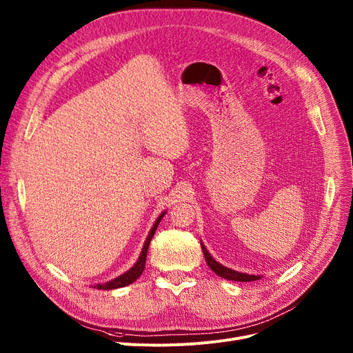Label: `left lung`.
Masks as SVG:
<instances>
[{"label": "left lung", "instance_id": "8db88e82", "mask_svg": "<svg viewBox=\"0 0 353 353\" xmlns=\"http://www.w3.org/2000/svg\"><path fill=\"white\" fill-rule=\"evenodd\" d=\"M202 245V243H201ZM202 252H203V256H205V261L206 263H208V266L212 269V271L219 275L221 278H225V279H230V281H238V282H251V281H256V279H261L259 275H246V274H241V272H236L234 271V269H230L226 268L221 263H218L211 255L210 252L206 251V248L202 245Z\"/></svg>", "mask_w": 353, "mask_h": 353}]
</instances>
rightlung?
Wrapping results in <instances>:
<instances>
[{"instance_id":"add662e5","label":"right lung","mask_w":353,"mask_h":353,"mask_svg":"<svg viewBox=\"0 0 353 353\" xmlns=\"http://www.w3.org/2000/svg\"><path fill=\"white\" fill-rule=\"evenodd\" d=\"M163 215H165V212L161 214L159 218L157 219V222L154 223V226H152V230H151V232H150L147 241H145V245H143V248H142V252H141V255H139L137 263L130 269V271H127L123 275H121V276H118V278H115V279H112V281H110V282H107V283H98V285H95L94 288H97V289H103V291H105V289L108 291V289L122 288V286H127V285L132 283L134 281H137V279L142 275L143 268H145V261H147V252H148L150 242H151V239H152V236H154V234H155V231H157V228H158V225H159V222H161V219H162Z\"/></svg>"}]
</instances>
